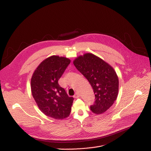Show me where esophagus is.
Instances as JSON below:
<instances>
[{
  "label": "esophagus",
  "mask_w": 151,
  "mask_h": 151,
  "mask_svg": "<svg viewBox=\"0 0 151 151\" xmlns=\"http://www.w3.org/2000/svg\"><path fill=\"white\" fill-rule=\"evenodd\" d=\"M74 97L75 98H79V94L78 93H76V94L74 95Z\"/></svg>",
  "instance_id": "1"
}]
</instances>
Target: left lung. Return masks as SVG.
Masks as SVG:
<instances>
[{
	"instance_id": "left-lung-1",
	"label": "left lung",
	"mask_w": 151,
	"mask_h": 151,
	"mask_svg": "<svg viewBox=\"0 0 151 151\" xmlns=\"http://www.w3.org/2000/svg\"><path fill=\"white\" fill-rule=\"evenodd\" d=\"M73 63L93 90L95 101L90 110L96 114L105 112L118 94L119 81L116 72L110 64L92 53L79 56Z\"/></svg>"
}]
</instances>
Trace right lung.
Segmentation results:
<instances>
[{
  "mask_svg": "<svg viewBox=\"0 0 151 151\" xmlns=\"http://www.w3.org/2000/svg\"><path fill=\"white\" fill-rule=\"evenodd\" d=\"M70 63L67 58L50 56L40 64L31 79L32 93L40 110L56 119L67 118L73 103L74 98L58 83Z\"/></svg>",
  "mask_w": 151,
  "mask_h": 151,
  "instance_id": "add662e5",
  "label": "right lung"
}]
</instances>
